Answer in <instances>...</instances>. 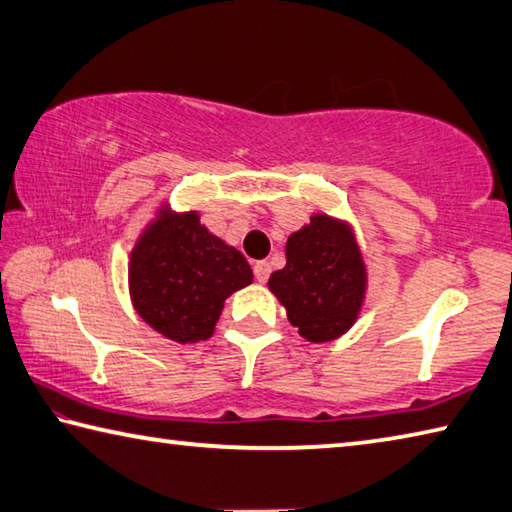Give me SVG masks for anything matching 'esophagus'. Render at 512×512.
Instances as JSON below:
<instances>
[{
    "label": "esophagus",
    "instance_id": "esophagus-1",
    "mask_svg": "<svg viewBox=\"0 0 512 512\" xmlns=\"http://www.w3.org/2000/svg\"><path fill=\"white\" fill-rule=\"evenodd\" d=\"M253 273L257 277V282H266L268 275H271V264H268V262H255Z\"/></svg>",
    "mask_w": 512,
    "mask_h": 512
}]
</instances>
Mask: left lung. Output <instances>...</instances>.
Returning <instances> with one entry per match:
<instances>
[{
    "mask_svg": "<svg viewBox=\"0 0 512 512\" xmlns=\"http://www.w3.org/2000/svg\"><path fill=\"white\" fill-rule=\"evenodd\" d=\"M298 334L325 343L348 332L363 302L366 268L348 225L325 214L293 232L287 266L268 280Z\"/></svg>",
    "mask_w": 512,
    "mask_h": 512,
    "instance_id": "obj_1",
    "label": "left lung"
}]
</instances>
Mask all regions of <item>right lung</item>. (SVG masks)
I'll use <instances>...</instances> for the list:
<instances>
[{
	"instance_id": "right-lung-1",
	"label": "right lung",
	"mask_w": 512,
	"mask_h": 512,
	"mask_svg": "<svg viewBox=\"0 0 512 512\" xmlns=\"http://www.w3.org/2000/svg\"><path fill=\"white\" fill-rule=\"evenodd\" d=\"M128 282L137 314L155 332L196 343L210 339L225 298L253 282V271L196 212L162 214L137 241Z\"/></svg>"
}]
</instances>
